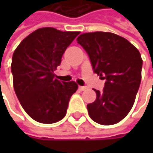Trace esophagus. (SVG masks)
I'll use <instances>...</instances> for the list:
<instances>
[{"instance_id": "1", "label": "esophagus", "mask_w": 153, "mask_h": 153, "mask_svg": "<svg viewBox=\"0 0 153 153\" xmlns=\"http://www.w3.org/2000/svg\"><path fill=\"white\" fill-rule=\"evenodd\" d=\"M79 88L80 90H82V91H83V90L87 89V88H88V87H87V86H79Z\"/></svg>"}]
</instances>
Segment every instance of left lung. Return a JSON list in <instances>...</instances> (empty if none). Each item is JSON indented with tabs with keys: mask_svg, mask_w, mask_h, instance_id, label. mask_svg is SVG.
<instances>
[{
	"mask_svg": "<svg viewBox=\"0 0 153 153\" xmlns=\"http://www.w3.org/2000/svg\"><path fill=\"white\" fill-rule=\"evenodd\" d=\"M77 42L88 53L94 73L106 79L97 98L87 105L98 124L112 125L124 119L134 105L141 83L143 60L128 40L105 32L82 33Z\"/></svg>",
	"mask_w": 153,
	"mask_h": 153,
	"instance_id": "1",
	"label": "left lung"
}]
</instances>
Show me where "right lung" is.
Here are the masks:
<instances>
[{"label":"right lung","mask_w":153,"mask_h":153,"mask_svg":"<svg viewBox=\"0 0 153 153\" xmlns=\"http://www.w3.org/2000/svg\"><path fill=\"white\" fill-rule=\"evenodd\" d=\"M79 34L52 27L40 28L25 38L14 51L11 73L16 95L25 112L40 123L61 120L78 89L74 81L55 79L54 71Z\"/></svg>","instance_id":"obj_1"}]
</instances>
